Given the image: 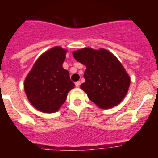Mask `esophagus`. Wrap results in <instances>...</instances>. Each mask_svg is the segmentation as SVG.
Instances as JSON below:
<instances>
[{"instance_id":"obj_1","label":"esophagus","mask_w":158,"mask_h":158,"mask_svg":"<svg viewBox=\"0 0 158 158\" xmlns=\"http://www.w3.org/2000/svg\"><path fill=\"white\" fill-rule=\"evenodd\" d=\"M81 85V82L80 81H77L76 83H75V86H76L77 88H79Z\"/></svg>"}]
</instances>
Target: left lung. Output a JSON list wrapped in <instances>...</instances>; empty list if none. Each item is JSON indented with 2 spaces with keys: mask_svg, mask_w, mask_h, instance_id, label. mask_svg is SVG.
Masks as SVG:
<instances>
[{
  "mask_svg": "<svg viewBox=\"0 0 158 158\" xmlns=\"http://www.w3.org/2000/svg\"><path fill=\"white\" fill-rule=\"evenodd\" d=\"M77 62L86 66L85 82L81 89L100 108L118 105L128 92L131 79L115 55L104 49L83 48L73 51Z\"/></svg>",
  "mask_w": 158,
  "mask_h": 158,
  "instance_id": "obj_1",
  "label": "left lung"
}]
</instances>
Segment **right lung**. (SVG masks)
Wrapping results in <instances>:
<instances>
[{
	"label": "right lung",
	"mask_w": 158,
	"mask_h": 158,
	"mask_svg": "<svg viewBox=\"0 0 158 158\" xmlns=\"http://www.w3.org/2000/svg\"><path fill=\"white\" fill-rule=\"evenodd\" d=\"M66 50L54 47L43 53L35 62L24 81V91L33 107L42 112L59 110L73 89L74 83L63 69Z\"/></svg>",
	"instance_id": "1"
}]
</instances>
